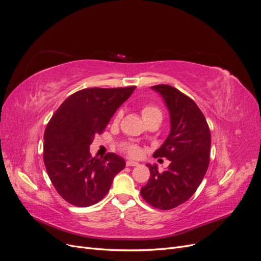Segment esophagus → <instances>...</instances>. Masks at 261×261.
<instances>
[{
    "label": "esophagus",
    "instance_id": "1",
    "mask_svg": "<svg viewBox=\"0 0 261 261\" xmlns=\"http://www.w3.org/2000/svg\"><path fill=\"white\" fill-rule=\"evenodd\" d=\"M138 164H139L138 162L133 161V160H127V161H126V165H127V167H137Z\"/></svg>",
    "mask_w": 261,
    "mask_h": 261
}]
</instances>
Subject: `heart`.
Segmentation results:
<instances>
[{
    "instance_id": "obj_1",
    "label": "heart",
    "mask_w": 261,
    "mask_h": 261,
    "mask_svg": "<svg viewBox=\"0 0 261 261\" xmlns=\"http://www.w3.org/2000/svg\"><path fill=\"white\" fill-rule=\"evenodd\" d=\"M141 114H143V117L145 121L149 120V118H151V117H154V116H162V113L160 110L152 105L145 106L143 109H141ZM122 116H123V111L122 110H120V111H118L115 115V118H114L115 122L120 121ZM122 149L132 156H138L140 154V148L137 145L124 144V145H122Z\"/></svg>"
}]
</instances>
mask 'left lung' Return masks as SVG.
Instances as JSON below:
<instances>
[{
    "instance_id": "8db88e82",
    "label": "left lung",
    "mask_w": 261,
    "mask_h": 261,
    "mask_svg": "<svg viewBox=\"0 0 261 261\" xmlns=\"http://www.w3.org/2000/svg\"><path fill=\"white\" fill-rule=\"evenodd\" d=\"M151 88L159 92L170 112L171 130L154 158L171 161L160 173L156 165L147 164L150 177L141 187L143 198L152 207L170 210L187 201L195 194L206 174L210 160V129L195 102L169 85Z\"/></svg>"
}]
</instances>
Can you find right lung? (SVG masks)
Returning <instances> with one entry per match:
<instances>
[{
	"instance_id": "right-lung-1",
	"label": "right lung",
	"mask_w": 261,
	"mask_h": 261,
	"mask_svg": "<svg viewBox=\"0 0 261 261\" xmlns=\"http://www.w3.org/2000/svg\"><path fill=\"white\" fill-rule=\"evenodd\" d=\"M136 87L88 88L69 96L44 132L43 161L54 188L76 207H89L110 191L125 160L109 152L91 156L89 147Z\"/></svg>"
}]
</instances>
